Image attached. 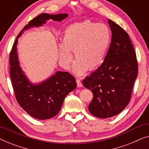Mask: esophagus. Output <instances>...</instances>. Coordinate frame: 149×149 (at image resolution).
Instances as JSON below:
<instances>
[{
    "mask_svg": "<svg viewBox=\"0 0 149 149\" xmlns=\"http://www.w3.org/2000/svg\"><path fill=\"white\" fill-rule=\"evenodd\" d=\"M76 83H77V87H82L83 86V84H82V83L81 82V81L79 80V79H76Z\"/></svg>",
    "mask_w": 149,
    "mask_h": 149,
    "instance_id": "1",
    "label": "esophagus"
}]
</instances>
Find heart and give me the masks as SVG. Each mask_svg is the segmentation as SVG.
<instances>
[{
  "instance_id": "heart-1",
  "label": "heart",
  "mask_w": 149,
  "mask_h": 149,
  "mask_svg": "<svg viewBox=\"0 0 149 149\" xmlns=\"http://www.w3.org/2000/svg\"><path fill=\"white\" fill-rule=\"evenodd\" d=\"M111 41V33L104 24L90 21L77 23L68 26L58 45V57L61 64L68 68L72 62L73 52L76 60L73 70L77 75L86 71L95 70L105 57Z\"/></svg>"
}]
</instances>
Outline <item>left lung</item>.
Segmentation results:
<instances>
[{"instance_id":"left-lung-1","label":"left lung","mask_w":149,"mask_h":149,"mask_svg":"<svg viewBox=\"0 0 149 149\" xmlns=\"http://www.w3.org/2000/svg\"><path fill=\"white\" fill-rule=\"evenodd\" d=\"M108 23L112 36L104 61L83 79V85L93 94L89 111L103 119L126 107L138 75L136 56L128 34L113 21L108 19Z\"/></svg>"}]
</instances>
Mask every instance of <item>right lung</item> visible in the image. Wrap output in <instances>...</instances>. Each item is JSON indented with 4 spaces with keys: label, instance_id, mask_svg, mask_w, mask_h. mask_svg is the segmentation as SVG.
<instances>
[{
    "label": "right lung",
    "instance_id": "add662e5",
    "mask_svg": "<svg viewBox=\"0 0 149 149\" xmlns=\"http://www.w3.org/2000/svg\"><path fill=\"white\" fill-rule=\"evenodd\" d=\"M67 17V13L39 15L19 33L10 54V75L16 99L23 109L36 119L45 120L56 116L65 96L76 88V81L69 72L57 71L42 81L32 82L20 66L17 48L18 39L24 31L42 26L49 19L60 22Z\"/></svg>",
    "mask_w": 149,
    "mask_h": 149
}]
</instances>
